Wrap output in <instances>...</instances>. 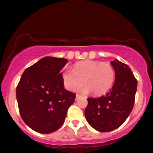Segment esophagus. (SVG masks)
Instances as JSON below:
<instances>
[{
    "mask_svg": "<svg viewBox=\"0 0 153 153\" xmlns=\"http://www.w3.org/2000/svg\"><path fill=\"white\" fill-rule=\"evenodd\" d=\"M81 97V95H76V100H77L78 99H79V98Z\"/></svg>",
    "mask_w": 153,
    "mask_h": 153,
    "instance_id": "esophagus-1",
    "label": "esophagus"
}]
</instances>
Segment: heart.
<instances>
[{
  "label": "heart",
  "mask_w": 153,
  "mask_h": 153,
  "mask_svg": "<svg viewBox=\"0 0 153 153\" xmlns=\"http://www.w3.org/2000/svg\"><path fill=\"white\" fill-rule=\"evenodd\" d=\"M64 87L69 91L75 92L84 84L83 91L85 93L93 92L96 96L106 94L114 84L116 73L108 62L85 60L77 62L72 70L65 69L61 74Z\"/></svg>",
  "instance_id": "heart-1"
}]
</instances>
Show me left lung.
I'll list each match as a JSON object with an SVG mask.
<instances>
[{
	"mask_svg": "<svg viewBox=\"0 0 153 153\" xmlns=\"http://www.w3.org/2000/svg\"><path fill=\"white\" fill-rule=\"evenodd\" d=\"M116 73L111 91L97 98H88L85 117L92 127L101 132L118 128L134 107L137 81L127 65L116 59L111 62Z\"/></svg>",
	"mask_w": 153,
	"mask_h": 153,
	"instance_id": "left-lung-1",
	"label": "left lung"
}]
</instances>
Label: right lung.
I'll return each mask as SVG.
<instances>
[{"instance_id": "add662e5", "label": "right lung", "mask_w": 153, "mask_h": 153, "mask_svg": "<svg viewBox=\"0 0 153 153\" xmlns=\"http://www.w3.org/2000/svg\"><path fill=\"white\" fill-rule=\"evenodd\" d=\"M68 60L47 56L23 73L16 87L19 110L33 130L50 134L63 124L76 95L65 89L60 71Z\"/></svg>"}]
</instances>
